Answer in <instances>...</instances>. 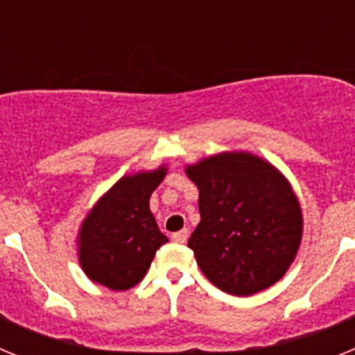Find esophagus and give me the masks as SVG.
I'll return each instance as SVG.
<instances>
[{"mask_svg": "<svg viewBox=\"0 0 355 355\" xmlns=\"http://www.w3.org/2000/svg\"><path fill=\"white\" fill-rule=\"evenodd\" d=\"M172 240H174L175 243H187L188 229H181V231H178V233L172 234Z\"/></svg>", "mask_w": 355, "mask_h": 355, "instance_id": "34e87169", "label": "esophagus"}]
</instances>
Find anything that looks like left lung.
<instances>
[{
    "label": "left lung",
    "mask_w": 355,
    "mask_h": 355,
    "mask_svg": "<svg viewBox=\"0 0 355 355\" xmlns=\"http://www.w3.org/2000/svg\"><path fill=\"white\" fill-rule=\"evenodd\" d=\"M200 222L188 240L197 265L222 291L247 297L286 274L302 240V211L290 183L250 153H220L188 165Z\"/></svg>",
    "instance_id": "left-lung-1"
}]
</instances>
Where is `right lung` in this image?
<instances>
[{"mask_svg": "<svg viewBox=\"0 0 355 355\" xmlns=\"http://www.w3.org/2000/svg\"><path fill=\"white\" fill-rule=\"evenodd\" d=\"M167 168L124 175L97 200L80 229V265L94 283L130 290L149 270L156 250L167 243L149 209L150 193Z\"/></svg>", "mask_w": 355, "mask_h": 355, "instance_id": "right-lung-1", "label": "right lung"}]
</instances>
